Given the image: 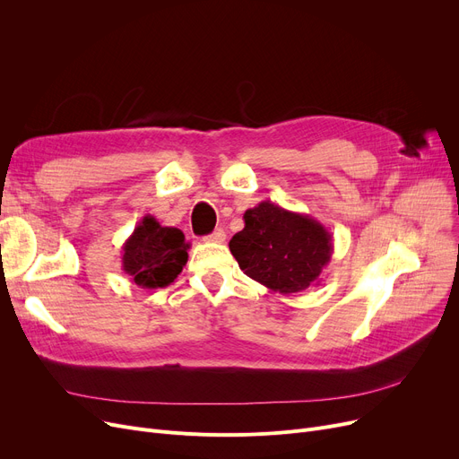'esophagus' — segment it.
I'll use <instances>...</instances> for the list:
<instances>
[{
    "instance_id": "obj_1",
    "label": "esophagus",
    "mask_w": 459,
    "mask_h": 459,
    "mask_svg": "<svg viewBox=\"0 0 459 459\" xmlns=\"http://www.w3.org/2000/svg\"><path fill=\"white\" fill-rule=\"evenodd\" d=\"M225 238H227V234H225V230H223V229H215L212 234H208V236L204 238V242L223 244V242H225Z\"/></svg>"
}]
</instances>
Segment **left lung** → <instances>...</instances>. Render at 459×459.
Masks as SVG:
<instances>
[{"label": "left lung", "instance_id": "obj_1", "mask_svg": "<svg viewBox=\"0 0 459 459\" xmlns=\"http://www.w3.org/2000/svg\"><path fill=\"white\" fill-rule=\"evenodd\" d=\"M244 223L229 247L247 277L279 294L320 282L333 255V238L315 217L262 201L246 210Z\"/></svg>", "mask_w": 459, "mask_h": 459}]
</instances>
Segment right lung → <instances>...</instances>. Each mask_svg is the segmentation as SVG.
<instances>
[{"mask_svg": "<svg viewBox=\"0 0 459 459\" xmlns=\"http://www.w3.org/2000/svg\"><path fill=\"white\" fill-rule=\"evenodd\" d=\"M189 244L175 227H161L144 215L123 246V270L141 288L171 284L187 262Z\"/></svg>", "mask_w": 459, "mask_h": 459, "instance_id": "1", "label": "right lung"}]
</instances>
